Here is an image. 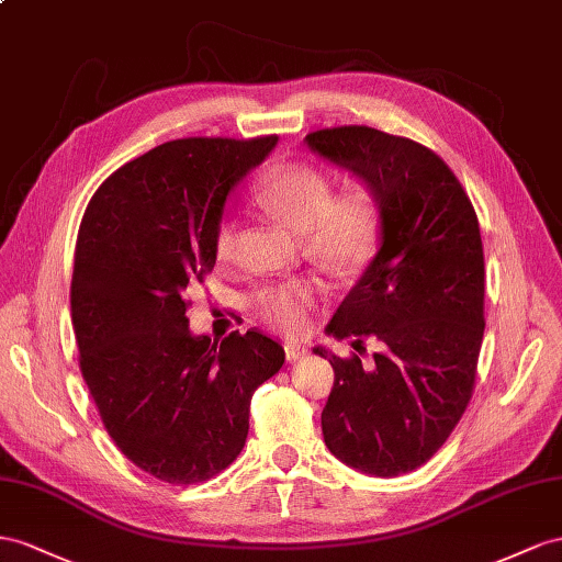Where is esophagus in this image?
I'll return each instance as SVG.
<instances>
[{
  "mask_svg": "<svg viewBox=\"0 0 562 562\" xmlns=\"http://www.w3.org/2000/svg\"><path fill=\"white\" fill-rule=\"evenodd\" d=\"M284 351H286V361H292V363L304 361V358L308 356V349L304 347V344H299V341H286L284 344Z\"/></svg>",
  "mask_w": 562,
  "mask_h": 562,
  "instance_id": "obj_1",
  "label": "esophagus"
}]
</instances>
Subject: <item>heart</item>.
I'll list each match as a JSON object with an SVG mask.
<instances>
[{"mask_svg": "<svg viewBox=\"0 0 562 562\" xmlns=\"http://www.w3.org/2000/svg\"><path fill=\"white\" fill-rule=\"evenodd\" d=\"M254 201L272 221L306 237L308 251L335 270L361 266L375 249L380 206L372 190L353 182L333 196V180L306 164L270 168L254 187ZM235 247V225L223 223L215 235V254L227 258ZM315 290L306 280L268 286L256 296V308L268 323L299 333L313 306Z\"/></svg>", "mask_w": 562, "mask_h": 562, "instance_id": "1", "label": "heart"}]
</instances>
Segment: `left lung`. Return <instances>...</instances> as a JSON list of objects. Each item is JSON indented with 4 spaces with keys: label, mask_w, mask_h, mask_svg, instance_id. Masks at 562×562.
Segmentation results:
<instances>
[{
    "label": "left lung",
    "mask_w": 562,
    "mask_h": 562,
    "mask_svg": "<svg viewBox=\"0 0 562 562\" xmlns=\"http://www.w3.org/2000/svg\"><path fill=\"white\" fill-rule=\"evenodd\" d=\"M323 161L368 184L380 206V247L325 327L375 337L363 368L325 347L335 386L323 408L329 453L372 477L425 465L465 413L484 337L480 223L451 168L423 144L375 127L306 135Z\"/></svg>",
    "instance_id": "obj_1"
}]
</instances>
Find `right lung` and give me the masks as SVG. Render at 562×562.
Instances as JSON below:
<instances>
[{
	"label": "right lung",
	"mask_w": 562,
	"mask_h": 562,
	"mask_svg": "<svg viewBox=\"0 0 562 562\" xmlns=\"http://www.w3.org/2000/svg\"><path fill=\"white\" fill-rule=\"evenodd\" d=\"M278 137L158 144L99 187L76 241L70 315L80 370L123 456L170 484L225 470L249 435L254 392L284 363L256 329L192 335L184 292L215 266L229 192Z\"/></svg>",
	"instance_id": "obj_1"
}]
</instances>
